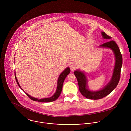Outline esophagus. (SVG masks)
I'll list each match as a JSON object with an SVG mask.
<instances>
[{
    "instance_id": "34e87169",
    "label": "esophagus",
    "mask_w": 131,
    "mask_h": 131,
    "mask_svg": "<svg viewBox=\"0 0 131 131\" xmlns=\"http://www.w3.org/2000/svg\"><path fill=\"white\" fill-rule=\"evenodd\" d=\"M70 68L71 71L73 72V71H74L75 69H76V66H75V64H71L70 65Z\"/></svg>"
}]
</instances>
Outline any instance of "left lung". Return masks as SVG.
Instances as JSON below:
<instances>
[{
	"instance_id": "left-lung-1",
	"label": "left lung",
	"mask_w": 131,
	"mask_h": 131,
	"mask_svg": "<svg viewBox=\"0 0 131 131\" xmlns=\"http://www.w3.org/2000/svg\"><path fill=\"white\" fill-rule=\"evenodd\" d=\"M101 34L102 37L104 39L110 40L112 38L104 32H102ZM100 47L111 49L114 53L115 58V66L112 77L110 82L106 86L98 91H90L87 88V80L85 74H84L83 72L79 70H77L74 72V74L77 79L79 88L81 93L86 98L90 99H99L108 95L117 86L120 79L123 58L118 46L114 41L112 40L100 45Z\"/></svg>"
}]
</instances>
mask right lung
Returning <instances> with one entry per match:
<instances>
[{"mask_svg": "<svg viewBox=\"0 0 131 131\" xmlns=\"http://www.w3.org/2000/svg\"><path fill=\"white\" fill-rule=\"evenodd\" d=\"M70 69L69 68V67L67 68L61 74L59 75L58 80H57V88H56V91L55 92L54 94L51 97L49 98H42V99H38V98H34L32 97V96H31L30 95H29L26 92H25L21 88V87L20 86L19 84L18 81L17 80V78L16 76V74H15V78H16V80L17 81V83L18 84V85H19V87L20 88H21L23 91L26 93V94L32 100L35 101H39V102H52L54 100H56L58 97L59 96L61 92L62 91V85H63V83L64 82V81L66 78V77L67 76V75H69L70 73Z\"/></svg>", "mask_w": 131, "mask_h": 131, "instance_id": "1", "label": "right lung"}]
</instances>
